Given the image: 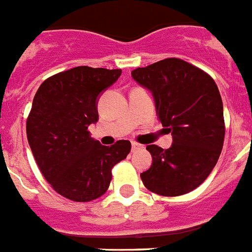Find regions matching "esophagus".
I'll use <instances>...</instances> for the list:
<instances>
[{"instance_id":"34e87169","label":"esophagus","mask_w":252,"mask_h":252,"mask_svg":"<svg viewBox=\"0 0 252 252\" xmlns=\"http://www.w3.org/2000/svg\"><path fill=\"white\" fill-rule=\"evenodd\" d=\"M139 148H142V146H140L139 143H136V142L131 143V150L132 151H136V150H139Z\"/></svg>"}]
</instances>
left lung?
<instances>
[{
  "label": "left lung",
  "instance_id": "1",
  "mask_svg": "<svg viewBox=\"0 0 252 252\" xmlns=\"http://www.w3.org/2000/svg\"><path fill=\"white\" fill-rule=\"evenodd\" d=\"M154 94L161 125L173 135L168 150L151 144L152 165L140 174L144 186L162 196H180L200 186L224 146L222 100L212 76L180 58H165L132 70Z\"/></svg>",
  "mask_w": 252,
  "mask_h": 252
}]
</instances>
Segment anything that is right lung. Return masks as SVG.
<instances>
[{
    "instance_id": "obj_1",
    "label": "right lung",
    "mask_w": 252,
    "mask_h": 252,
    "mask_svg": "<svg viewBox=\"0 0 252 252\" xmlns=\"http://www.w3.org/2000/svg\"><path fill=\"white\" fill-rule=\"evenodd\" d=\"M121 72L78 66L44 80L33 97L26 124L32 154L52 189L72 202L105 194L112 169L131 150L128 140L102 146L88 131L98 120V96Z\"/></svg>"
}]
</instances>
